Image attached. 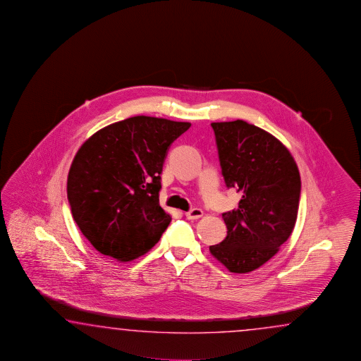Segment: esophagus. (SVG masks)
Segmentation results:
<instances>
[{"mask_svg": "<svg viewBox=\"0 0 361 361\" xmlns=\"http://www.w3.org/2000/svg\"><path fill=\"white\" fill-rule=\"evenodd\" d=\"M202 215H204V212H202L201 209H199V207H193L190 212L185 213L187 219H191V221H193V219H199Z\"/></svg>", "mask_w": 361, "mask_h": 361, "instance_id": "esophagus-1", "label": "esophagus"}]
</instances>
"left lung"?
Masks as SVG:
<instances>
[{
  "mask_svg": "<svg viewBox=\"0 0 361 361\" xmlns=\"http://www.w3.org/2000/svg\"><path fill=\"white\" fill-rule=\"evenodd\" d=\"M227 188L243 193L238 209L223 213L227 236L209 247L231 272L259 269L292 235L300 207V177L288 148L243 120L213 123Z\"/></svg>",
  "mask_w": 361,
  "mask_h": 361,
  "instance_id": "8db88e82",
  "label": "left lung"
}]
</instances>
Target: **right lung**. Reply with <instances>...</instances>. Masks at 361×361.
Returning a JSON list of instances; mask_svg holds the SVG:
<instances>
[{"label": "right lung", "instance_id": "1", "mask_svg": "<svg viewBox=\"0 0 361 361\" xmlns=\"http://www.w3.org/2000/svg\"><path fill=\"white\" fill-rule=\"evenodd\" d=\"M190 123L135 116L97 131L67 180L72 216L99 253L129 262L154 247L171 216L159 202L162 166Z\"/></svg>", "mask_w": 361, "mask_h": 361}]
</instances>
